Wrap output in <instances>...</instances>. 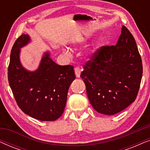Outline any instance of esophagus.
Masks as SVG:
<instances>
[{
    "instance_id": "obj_1",
    "label": "esophagus",
    "mask_w": 150,
    "mask_h": 150,
    "mask_svg": "<svg viewBox=\"0 0 150 150\" xmlns=\"http://www.w3.org/2000/svg\"><path fill=\"white\" fill-rule=\"evenodd\" d=\"M74 71H75V74L76 76V77L79 78L80 76H81V69L79 67H76L74 68Z\"/></svg>"
}]
</instances>
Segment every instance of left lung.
I'll use <instances>...</instances> for the list:
<instances>
[{
	"label": "left lung",
	"mask_w": 150,
	"mask_h": 150,
	"mask_svg": "<svg viewBox=\"0 0 150 150\" xmlns=\"http://www.w3.org/2000/svg\"><path fill=\"white\" fill-rule=\"evenodd\" d=\"M83 68L81 77L97 112L112 115L134 102L143 65L134 37L125 26L115 46L100 47Z\"/></svg>",
	"instance_id": "8db88e82"
}]
</instances>
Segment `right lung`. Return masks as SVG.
<instances>
[{
    "instance_id": "add662e5",
    "label": "right lung",
    "mask_w": 150,
    "mask_h": 150,
    "mask_svg": "<svg viewBox=\"0 0 150 150\" xmlns=\"http://www.w3.org/2000/svg\"><path fill=\"white\" fill-rule=\"evenodd\" d=\"M29 42V36L22 34L12 47L8 67L9 86L24 113L40 121H55L64 111L67 91L76 78L74 67L57 64L46 52L36 71L26 70L20 63V52Z\"/></svg>"
}]
</instances>
